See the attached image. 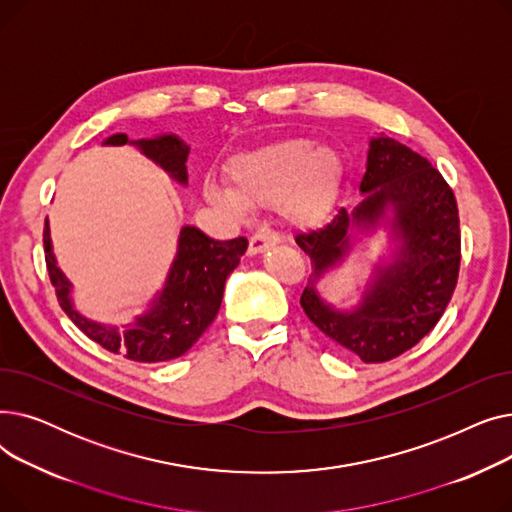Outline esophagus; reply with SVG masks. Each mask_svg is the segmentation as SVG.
Here are the masks:
<instances>
[{"label":"esophagus","mask_w":512,"mask_h":512,"mask_svg":"<svg viewBox=\"0 0 512 512\" xmlns=\"http://www.w3.org/2000/svg\"><path fill=\"white\" fill-rule=\"evenodd\" d=\"M280 242L278 234L276 232H270V230H259L251 236L249 240V255H259L263 251H267L270 247H276Z\"/></svg>","instance_id":"obj_1"}]
</instances>
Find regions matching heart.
<instances>
[{
	"label": "heart",
	"mask_w": 512,
	"mask_h": 512,
	"mask_svg": "<svg viewBox=\"0 0 512 512\" xmlns=\"http://www.w3.org/2000/svg\"><path fill=\"white\" fill-rule=\"evenodd\" d=\"M344 168L336 149L297 137L276 141L234 157L228 166L230 188L205 180L203 195L240 215L247 205L280 203L286 218L317 226L336 205Z\"/></svg>",
	"instance_id": "obj_1"
}]
</instances>
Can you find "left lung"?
<instances>
[{
	"label": "left lung",
	"instance_id": "obj_1",
	"mask_svg": "<svg viewBox=\"0 0 512 512\" xmlns=\"http://www.w3.org/2000/svg\"><path fill=\"white\" fill-rule=\"evenodd\" d=\"M363 201L297 245L311 259V276L301 307L315 328L363 363H384L434 330L459 278V207L448 182L425 157L386 134L369 141ZM384 225L393 255L374 268L372 280L353 310H336L320 299L316 286L343 258L355 231Z\"/></svg>",
	"mask_w": 512,
	"mask_h": 512
}]
</instances>
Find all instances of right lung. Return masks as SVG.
<instances>
[{
  "label": "right lung",
  "instance_id": "add662e5",
  "mask_svg": "<svg viewBox=\"0 0 512 512\" xmlns=\"http://www.w3.org/2000/svg\"><path fill=\"white\" fill-rule=\"evenodd\" d=\"M103 145L139 147L176 182L186 184L188 145L180 141L176 134L128 141L126 134L120 132L107 137ZM43 245L49 280L56 288L60 307L78 326V330L101 344L105 351L120 353L130 361L159 363L184 355L211 326L222 305L226 280L234 272L240 257L245 255L249 240L245 236L213 240L195 226H184L178 236V251L170 265L164 288L155 294L149 309L143 315H137V319L122 330L116 326L97 324V321L76 311L70 294L72 284L58 267L56 255L51 249L47 220Z\"/></svg>",
  "mask_w": 512,
  "mask_h": 512
}]
</instances>
